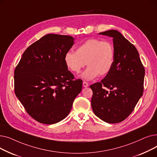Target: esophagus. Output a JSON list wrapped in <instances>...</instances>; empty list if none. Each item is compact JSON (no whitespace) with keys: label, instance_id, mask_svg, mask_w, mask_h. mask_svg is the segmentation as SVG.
Instances as JSON below:
<instances>
[{"label":"esophagus","instance_id":"1","mask_svg":"<svg viewBox=\"0 0 157 157\" xmlns=\"http://www.w3.org/2000/svg\"><path fill=\"white\" fill-rule=\"evenodd\" d=\"M83 86H84V87H87V86H89L88 83H87V82H85V81H84L83 83Z\"/></svg>","mask_w":157,"mask_h":157}]
</instances>
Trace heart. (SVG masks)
<instances>
[{
    "label": "heart",
    "mask_w": 157,
    "mask_h": 157,
    "mask_svg": "<svg viewBox=\"0 0 157 157\" xmlns=\"http://www.w3.org/2000/svg\"><path fill=\"white\" fill-rule=\"evenodd\" d=\"M114 46L109 41L90 39L78 45L76 52H66L64 62L67 69L76 74H79L86 63L88 67L82 78L92 80L98 75L104 76L109 74L114 63Z\"/></svg>",
    "instance_id": "1"
}]
</instances>
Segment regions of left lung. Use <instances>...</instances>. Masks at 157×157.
<instances>
[{
	"mask_svg": "<svg viewBox=\"0 0 157 157\" xmlns=\"http://www.w3.org/2000/svg\"><path fill=\"white\" fill-rule=\"evenodd\" d=\"M99 34L113 38L114 60L109 74L90 86L91 105L97 117L117 123L129 116L143 95L145 70L136 48L120 32L110 30Z\"/></svg>",
	"mask_w": 157,
	"mask_h": 157,
	"instance_id": "left-lung-1",
	"label": "left lung"
}]
</instances>
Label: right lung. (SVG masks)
<instances>
[{
    "instance_id": "add662e5",
    "label": "right lung",
    "mask_w": 157,
    "mask_h": 157,
    "mask_svg": "<svg viewBox=\"0 0 157 157\" xmlns=\"http://www.w3.org/2000/svg\"><path fill=\"white\" fill-rule=\"evenodd\" d=\"M69 36L49 34L24 52L14 70V93L27 113L44 124L67 117L83 81L74 80L64 62L74 44Z\"/></svg>"
}]
</instances>
